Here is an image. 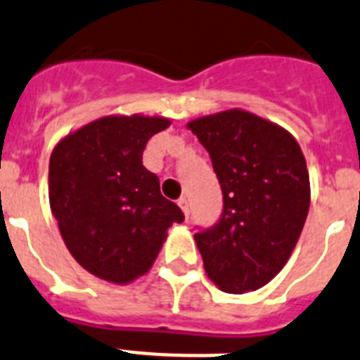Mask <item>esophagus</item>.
Returning <instances> with one entry per match:
<instances>
[{"label": "esophagus", "mask_w": 360, "mask_h": 360, "mask_svg": "<svg viewBox=\"0 0 360 360\" xmlns=\"http://www.w3.org/2000/svg\"><path fill=\"white\" fill-rule=\"evenodd\" d=\"M177 205L181 206V210H183L184 217L188 219V215H190V206H188V201H186V198H181V199H177Z\"/></svg>", "instance_id": "esophagus-1"}]
</instances>
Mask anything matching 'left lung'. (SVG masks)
Listing matches in <instances>:
<instances>
[{"instance_id":"obj_1","label":"left lung","mask_w":360,"mask_h":360,"mask_svg":"<svg viewBox=\"0 0 360 360\" xmlns=\"http://www.w3.org/2000/svg\"><path fill=\"white\" fill-rule=\"evenodd\" d=\"M188 128L223 190L219 221L193 236L205 270L223 292H254L279 274L304 226L310 177L301 146L284 128L237 108Z\"/></svg>"}]
</instances>
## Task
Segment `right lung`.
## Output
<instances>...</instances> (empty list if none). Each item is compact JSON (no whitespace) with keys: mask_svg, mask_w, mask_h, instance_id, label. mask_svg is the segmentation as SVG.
Segmentation results:
<instances>
[{"mask_svg":"<svg viewBox=\"0 0 360 360\" xmlns=\"http://www.w3.org/2000/svg\"><path fill=\"white\" fill-rule=\"evenodd\" d=\"M165 117L108 115L58 143L49 165L50 208L72 257L99 279L127 284L154 264L167 230L183 223L161 195L143 150Z\"/></svg>","mask_w":360,"mask_h":360,"instance_id":"right-lung-1","label":"right lung"}]
</instances>
